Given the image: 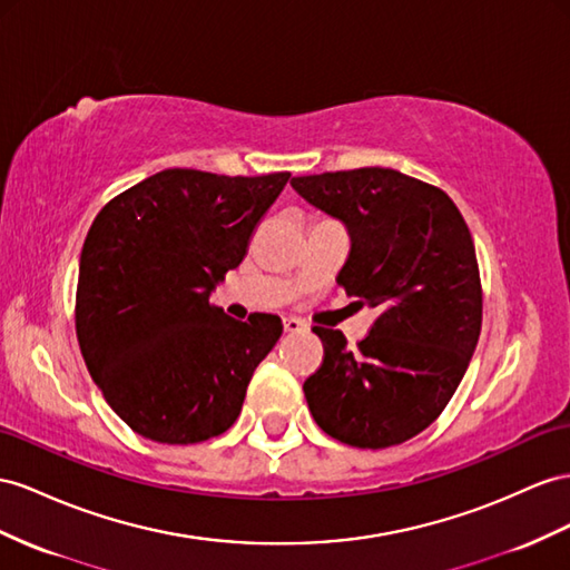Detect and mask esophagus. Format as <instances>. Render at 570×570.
<instances>
[{
	"mask_svg": "<svg viewBox=\"0 0 570 570\" xmlns=\"http://www.w3.org/2000/svg\"><path fill=\"white\" fill-rule=\"evenodd\" d=\"M284 330H286L288 334H296V332H305V330H308V325H305L303 320H298V317H284Z\"/></svg>",
	"mask_w": 570,
	"mask_h": 570,
	"instance_id": "1",
	"label": "esophagus"
}]
</instances>
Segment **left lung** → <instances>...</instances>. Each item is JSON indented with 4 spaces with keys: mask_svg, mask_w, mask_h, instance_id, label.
<instances>
[{
    "mask_svg": "<svg viewBox=\"0 0 570 570\" xmlns=\"http://www.w3.org/2000/svg\"><path fill=\"white\" fill-rule=\"evenodd\" d=\"M291 187L346 226L352 250L337 282L377 308L358 348L340 330H313L325 344L303 383L315 424L354 448L410 441L455 395L479 340L470 228L443 189L392 168L303 175Z\"/></svg>",
    "mask_w": 570,
    "mask_h": 570,
    "instance_id": "1",
    "label": "left lung"
}]
</instances>
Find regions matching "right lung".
I'll return each instance as SVG.
<instances>
[{
    "label": "right lung",
    "mask_w": 570,
    "mask_h": 570,
    "mask_svg": "<svg viewBox=\"0 0 570 570\" xmlns=\"http://www.w3.org/2000/svg\"><path fill=\"white\" fill-rule=\"evenodd\" d=\"M291 173L228 178L168 168L110 199L83 240L77 337L94 383L125 424L189 445L233 426L282 320L247 323L212 305Z\"/></svg>",
    "instance_id": "obj_1"
}]
</instances>
